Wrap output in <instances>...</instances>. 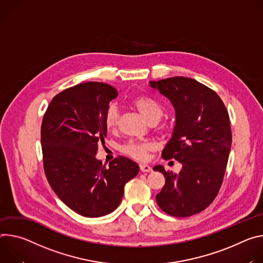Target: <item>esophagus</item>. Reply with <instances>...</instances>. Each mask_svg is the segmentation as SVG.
Listing matches in <instances>:
<instances>
[{"instance_id":"esophagus-1","label":"esophagus","mask_w":263,"mask_h":263,"mask_svg":"<svg viewBox=\"0 0 263 263\" xmlns=\"http://www.w3.org/2000/svg\"><path fill=\"white\" fill-rule=\"evenodd\" d=\"M140 170L142 172H149L152 170V167L147 164H140Z\"/></svg>"}]
</instances>
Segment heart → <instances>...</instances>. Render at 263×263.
Masks as SVG:
<instances>
[{
  "mask_svg": "<svg viewBox=\"0 0 263 263\" xmlns=\"http://www.w3.org/2000/svg\"><path fill=\"white\" fill-rule=\"evenodd\" d=\"M133 105L137 107L146 118L152 122H157L162 117L164 109L160 102L148 96H140L132 101ZM119 121V110L115 104H110L103 116V124L108 132L117 128ZM155 149V145L149 141H135L130 140L120 147L121 153L137 161H145L148 158V154Z\"/></svg>",
  "mask_w": 263,
  "mask_h": 263,
  "instance_id": "heart-1",
  "label": "heart"
}]
</instances>
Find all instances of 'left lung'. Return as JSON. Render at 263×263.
Returning a JSON list of instances; mask_svg holds the SVG:
<instances>
[{
	"instance_id": "1",
	"label": "left lung",
	"mask_w": 263,
	"mask_h": 263,
	"mask_svg": "<svg viewBox=\"0 0 263 263\" xmlns=\"http://www.w3.org/2000/svg\"><path fill=\"white\" fill-rule=\"evenodd\" d=\"M149 85L176 109V126L162 158L183 165L178 174L154 167L166 180L157 203L171 216L188 217L205 210L222 184L232 144L229 114L213 90L192 78L176 76Z\"/></svg>"
}]
</instances>
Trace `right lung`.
I'll return each instance as SVG.
<instances>
[{"label":"right lung","instance_id":"1","mask_svg":"<svg viewBox=\"0 0 263 263\" xmlns=\"http://www.w3.org/2000/svg\"><path fill=\"white\" fill-rule=\"evenodd\" d=\"M118 96L102 82L74 85L53 97L43 117L41 142L47 180L62 201L85 217L104 216L120 205L124 185L139 166L125 157L108 166L95 158L107 129L103 116Z\"/></svg>","mask_w":263,"mask_h":263}]
</instances>
